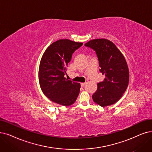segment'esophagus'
Listing matches in <instances>:
<instances>
[{"label":"esophagus","mask_w":152,"mask_h":152,"mask_svg":"<svg viewBox=\"0 0 152 152\" xmlns=\"http://www.w3.org/2000/svg\"><path fill=\"white\" fill-rule=\"evenodd\" d=\"M80 85H81L82 87H84L85 86H86V83H81Z\"/></svg>","instance_id":"obj_1"}]
</instances>
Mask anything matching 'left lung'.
Listing matches in <instances>:
<instances>
[{
    "instance_id": "left-lung-1",
    "label": "left lung",
    "mask_w": 152,
    "mask_h": 152,
    "mask_svg": "<svg viewBox=\"0 0 152 152\" xmlns=\"http://www.w3.org/2000/svg\"><path fill=\"white\" fill-rule=\"evenodd\" d=\"M85 46L93 49L98 58L100 72L105 75L97 83L93 100L104 107L116 103L128 87L129 70L123 54L111 41L105 39L90 40Z\"/></svg>"
}]
</instances>
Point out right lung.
<instances>
[{
    "label": "right lung",
    "mask_w": 152,
    "mask_h": 152,
    "mask_svg": "<svg viewBox=\"0 0 152 152\" xmlns=\"http://www.w3.org/2000/svg\"><path fill=\"white\" fill-rule=\"evenodd\" d=\"M82 45L80 42L60 39L52 43L42 56L39 69V83L44 95L52 102L69 106L76 101L80 84L65 76L72 54Z\"/></svg>",
    "instance_id": "right-lung-1"
}]
</instances>
